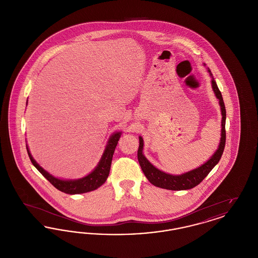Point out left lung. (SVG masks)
<instances>
[{"instance_id":"obj_1","label":"left lung","mask_w":258,"mask_h":258,"mask_svg":"<svg viewBox=\"0 0 258 258\" xmlns=\"http://www.w3.org/2000/svg\"><path fill=\"white\" fill-rule=\"evenodd\" d=\"M208 73L212 77L213 91H214L217 98L220 100L221 116H222V118H221V137L219 148L215 152V154L211 157V159L207 160L205 163H203L201 166L197 167L194 170L185 172L181 175H171V174H167L165 172L161 171L160 169L156 168L145 158V156L143 155V145H144L143 139L141 136H139V148L137 151V158H138L139 164L141 166L142 171L149 180V182L158 187L170 189V190H184V189L192 188V187L197 186V184H200L205 179V177L221 160L223 150H224V146H225V139H226V134H225L226 111H225V106H224V102L222 99L221 91L219 90L218 85L213 77V74H211L210 70H208Z\"/></svg>"}]
</instances>
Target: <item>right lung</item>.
<instances>
[{
	"mask_svg": "<svg viewBox=\"0 0 258 258\" xmlns=\"http://www.w3.org/2000/svg\"><path fill=\"white\" fill-rule=\"evenodd\" d=\"M27 102H28V100H27ZM120 137H121L120 132L115 133L114 135H111L97 167L85 177L77 179V180H61V179L55 178L48 172L45 171L41 166H39V164L37 163V161L33 159L28 146H26V148H27L29 158L32 161V163L34 164V166L57 189L61 190L64 194H68V195H79V194H85V192L95 190L101 184L105 183V181L109 175V171H110L111 161L113 158V154H114L115 148L118 144Z\"/></svg>",
	"mask_w": 258,
	"mask_h": 258,
	"instance_id": "add662e5",
	"label": "right lung"
}]
</instances>
